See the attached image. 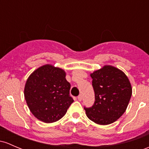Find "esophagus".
I'll return each mask as SVG.
<instances>
[{
  "instance_id": "esophagus-1",
  "label": "esophagus",
  "mask_w": 149,
  "mask_h": 149,
  "mask_svg": "<svg viewBox=\"0 0 149 149\" xmlns=\"http://www.w3.org/2000/svg\"><path fill=\"white\" fill-rule=\"evenodd\" d=\"M78 100H79V101H81V100H82V95H79V96H78Z\"/></svg>"
}]
</instances>
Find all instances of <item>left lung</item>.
Segmentation results:
<instances>
[{"instance_id": "8db88e82", "label": "left lung", "mask_w": 149, "mask_h": 149, "mask_svg": "<svg viewBox=\"0 0 149 149\" xmlns=\"http://www.w3.org/2000/svg\"><path fill=\"white\" fill-rule=\"evenodd\" d=\"M91 77L95 102L91 107H84L88 118L100 125L113 123L126 111L131 99L129 80L122 70L111 65H104Z\"/></svg>"}]
</instances>
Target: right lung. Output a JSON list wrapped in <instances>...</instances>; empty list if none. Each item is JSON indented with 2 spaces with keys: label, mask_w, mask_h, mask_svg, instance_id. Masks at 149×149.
Masks as SVG:
<instances>
[{
  "label": "right lung",
  "mask_w": 149,
  "mask_h": 149,
  "mask_svg": "<svg viewBox=\"0 0 149 149\" xmlns=\"http://www.w3.org/2000/svg\"><path fill=\"white\" fill-rule=\"evenodd\" d=\"M70 88L65 71L46 64L30 75L25 86V99L36 118L53 123L61 119L73 102Z\"/></svg>",
  "instance_id": "1"
}]
</instances>
